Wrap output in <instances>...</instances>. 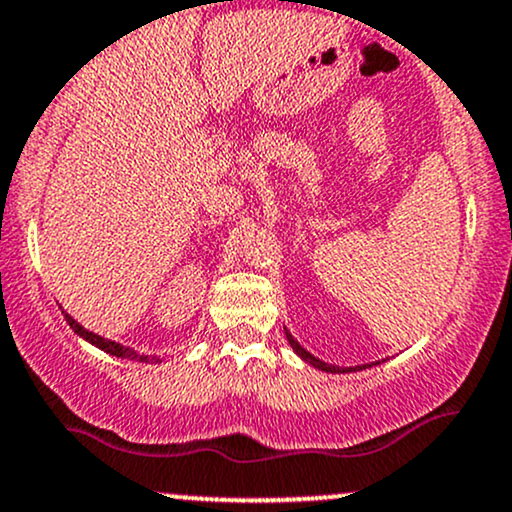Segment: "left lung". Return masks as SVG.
Wrapping results in <instances>:
<instances>
[{"label": "left lung", "instance_id": "left-lung-1", "mask_svg": "<svg viewBox=\"0 0 512 512\" xmlns=\"http://www.w3.org/2000/svg\"><path fill=\"white\" fill-rule=\"evenodd\" d=\"M286 339H289V344L293 346V351H296V354H298V356H301V358H303V361H308V363H310V366H315V368H320V370H327V373H349V370H356V368H339V366H330V363L320 361V358H315L313 354H308V351H305V349H303V346H301V344H298V342H296V339H293L289 332H286ZM358 368H361V366H358ZM363 368H368V366H363Z\"/></svg>", "mask_w": 512, "mask_h": 512}]
</instances>
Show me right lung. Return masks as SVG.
<instances>
[{
	"label": "right lung",
	"mask_w": 512,
	"mask_h": 512,
	"mask_svg": "<svg viewBox=\"0 0 512 512\" xmlns=\"http://www.w3.org/2000/svg\"><path fill=\"white\" fill-rule=\"evenodd\" d=\"M64 317H67L69 327H72V330H74L76 334H79V337H84L86 342H91L93 346H98V349L108 351V354L120 356V358H132V361H151V363L158 361L156 356H142V354H137V351H134V349H129V346H122V344H117V342H110V339H103V337H98V334L84 330V327H81L79 322L74 320V317H69V315H64Z\"/></svg>",
	"instance_id": "right-lung-1"
}]
</instances>
